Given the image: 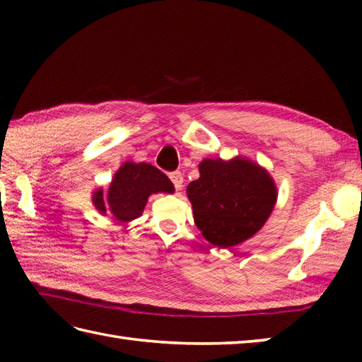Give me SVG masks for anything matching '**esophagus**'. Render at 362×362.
Here are the masks:
<instances>
[{
	"label": "esophagus",
	"instance_id": "esophagus-1",
	"mask_svg": "<svg viewBox=\"0 0 362 362\" xmlns=\"http://www.w3.org/2000/svg\"><path fill=\"white\" fill-rule=\"evenodd\" d=\"M169 179H171L175 189H180L182 188V185H183V174L180 171H174V173L169 174Z\"/></svg>",
	"mask_w": 362,
	"mask_h": 362
}]
</instances>
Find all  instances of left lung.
I'll return each instance as SVG.
<instances>
[{
	"label": "left lung",
	"mask_w": 362,
	"mask_h": 362,
	"mask_svg": "<svg viewBox=\"0 0 362 362\" xmlns=\"http://www.w3.org/2000/svg\"><path fill=\"white\" fill-rule=\"evenodd\" d=\"M199 173L187 193L206 241L233 247L264 226L276 201L275 183L264 169L243 158H205Z\"/></svg>",
	"instance_id": "obj_1"
}]
</instances>
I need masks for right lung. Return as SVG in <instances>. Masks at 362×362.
I'll return each mask as SVG.
<instances>
[{"mask_svg":"<svg viewBox=\"0 0 362 362\" xmlns=\"http://www.w3.org/2000/svg\"><path fill=\"white\" fill-rule=\"evenodd\" d=\"M173 193L174 185L168 179L165 173L149 163H127L119 168L110 183L107 202L115 218L121 222L132 221L140 216L152 193ZM93 204L96 209L105 213L107 205L99 189L93 196Z\"/></svg>","mask_w":362,"mask_h":362,"instance_id":"obj_1","label":"right lung"}]
</instances>
